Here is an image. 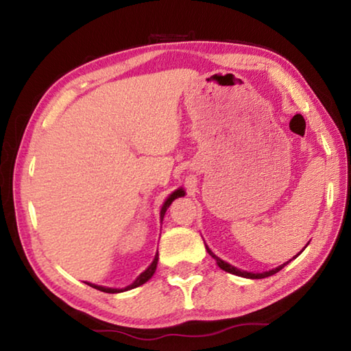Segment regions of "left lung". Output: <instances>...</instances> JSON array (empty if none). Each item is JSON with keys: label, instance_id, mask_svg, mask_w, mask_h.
<instances>
[{"label": "left lung", "instance_id": "left-lung-1", "mask_svg": "<svg viewBox=\"0 0 351 351\" xmlns=\"http://www.w3.org/2000/svg\"><path fill=\"white\" fill-rule=\"evenodd\" d=\"M306 247V246H305ZM304 247V249H305ZM206 249H207V252H209V255H212V258H215L217 260V265L219 266V268H221L223 271H226V272H230V274H235V276H240V277H245V278H265V277H269V276H274L276 272H278L280 271L282 268H285V266H287L289 261H287V263H283V265H280V266H277L276 269H271V271H266V272H257V274H254V272H247V271H241V269H239V268H235V266H232V265H229L228 261H224V260H221L219 257H217L215 254H213L209 247L206 246ZM304 249H302V251H304ZM300 251V252H302ZM299 252V254H300ZM297 254V255H299ZM295 255V257H297ZM294 257V258H295Z\"/></svg>", "mask_w": 351, "mask_h": 351}]
</instances>
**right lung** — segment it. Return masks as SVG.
Wrapping results in <instances>:
<instances>
[{
    "instance_id": "add662e5",
    "label": "right lung",
    "mask_w": 351,
    "mask_h": 351,
    "mask_svg": "<svg viewBox=\"0 0 351 351\" xmlns=\"http://www.w3.org/2000/svg\"><path fill=\"white\" fill-rule=\"evenodd\" d=\"M180 197H184V190H182V189H178V190H175V192L171 193L167 199H165V203H164V204H162V207H161V223H162L165 212H167V209L170 207V204L173 203V199L180 198ZM156 265H158V254L154 255V260L152 261V265L148 266V268H147L144 272H142V274H141L138 278H136V280H134L132 285H128V287L122 288V289H119V288L99 287V285H93V283H88V282H86V285H90V287L96 288V289H99V291H104V293H110V294H114V293H123V291H128V289L138 288V287H141V285H144L147 280H150L152 276L154 274V271H156Z\"/></svg>"
}]
</instances>
